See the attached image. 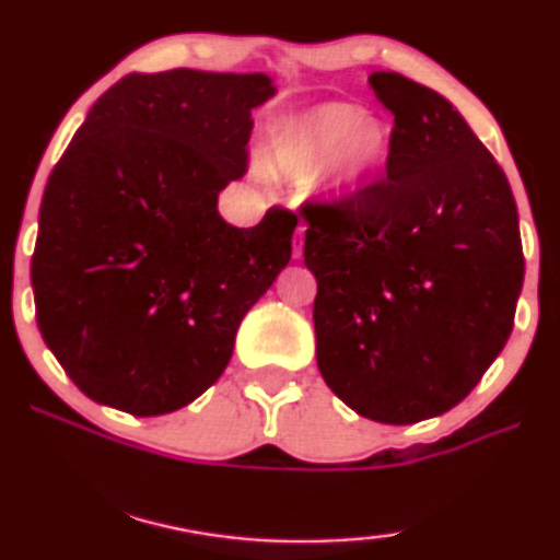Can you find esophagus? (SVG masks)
I'll list each match as a JSON object with an SVG mask.
<instances>
[{"label": "esophagus", "mask_w": 560, "mask_h": 560, "mask_svg": "<svg viewBox=\"0 0 560 560\" xmlns=\"http://www.w3.org/2000/svg\"><path fill=\"white\" fill-rule=\"evenodd\" d=\"M303 231H306V226H298V238H295V244H293V257L295 259L303 254Z\"/></svg>", "instance_id": "34e87169"}]
</instances>
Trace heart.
Returning <instances> with one entry per match:
<instances>
[{
	"label": "heart",
	"mask_w": 560,
	"mask_h": 560,
	"mask_svg": "<svg viewBox=\"0 0 560 560\" xmlns=\"http://www.w3.org/2000/svg\"><path fill=\"white\" fill-rule=\"evenodd\" d=\"M390 136L365 110L345 103L316 105L295 115L272 143V166L282 177L314 185L324 174L352 190L381 170Z\"/></svg>",
	"instance_id": "heart-1"
}]
</instances>
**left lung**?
I'll return each mask as SVG.
<instances>
[{"instance_id": "obj_1", "label": "left lung", "mask_w": 560, "mask_h": 560, "mask_svg": "<svg viewBox=\"0 0 560 560\" xmlns=\"http://www.w3.org/2000/svg\"><path fill=\"white\" fill-rule=\"evenodd\" d=\"M368 82L394 113L386 174L301 206L316 362L360 417L417 424L460 404L510 339L525 280L517 202L442 94L396 71Z\"/></svg>"}]
</instances>
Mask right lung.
<instances>
[{
  "mask_svg": "<svg viewBox=\"0 0 560 560\" xmlns=\"http://www.w3.org/2000/svg\"><path fill=\"white\" fill-rule=\"evenodd\" d=\"M265 74L172 69L113 84L50 172L31 280L43 342L92 401L159 417L213 386L290 262L298 215L218 213L249 166Z\"/></svg>",
  "mask_w": 560,
  "mask_h": 560,
  "instance_id": "add662e5",
  "label": "right lung"
}]
</instances>
